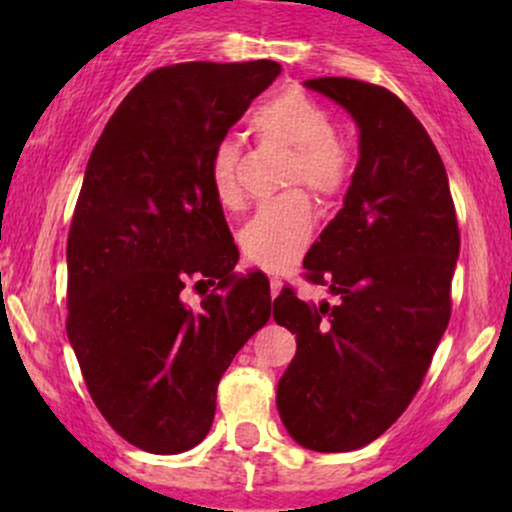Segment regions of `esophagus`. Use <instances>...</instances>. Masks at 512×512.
<instances>
[{"mask_svg":"<svg viewBox=\"0 0 512 512\" xmlns=\"http://www.w3.org/2000/svg\"><path fill=\"white\" fill-rule=\"evenodd\" d=\"M279 291H281V279L279 276H274V279L269 281V293H272V298H276L279 296Z\"/></svg>","mask_w":512,"mask_h":512,"instance_id":"34e87169","label":"esophagus"}]
</instances>
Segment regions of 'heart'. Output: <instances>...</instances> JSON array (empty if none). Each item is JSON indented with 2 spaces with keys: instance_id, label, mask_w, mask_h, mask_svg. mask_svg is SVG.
<instances>
[{
  "instance_id": "b5f03b06",
  "label": "heart",
  "mask_w": 512,
  "mask_h": 512,
  "mask_svg": "<svg viewBox=\"0 0 512 512\" xmlns=\"http://www.w3.org/2000/svg\"><path fill=\"white\" fill-rule=\"evenodd\" d=\"M250 127L262 142L291 149L284 185H305L317 199L332 202L344 192L351 173V151L337 134V120L301 88H289L257 105ZM209 182L216 202L228 211H240L248 202L240 178V144L221 139L209 154ZM315 231V211L303 190H289L262 204L240 231L245 257L262 269L291 267L308 250Z\"/></svg>"
}]
</instances>
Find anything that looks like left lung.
Segmentation results:
<instances>
[{"label": "left lung", "mask_w": 512, "mask_h": 512, "mask_svg": "<svg viewBox=\"0 0 512 512\" xmlns=\"http://www.w3.org/2000/svg\"><path fill=\"white\" fill-rule=\"evenodd\" d=\"M305 86L349 110L361 129L344 207L305 255V281L339 303L274 298L296 356L276 387L286 431L317 452L383 436L419 392L450 322L460 228L431 137L392 91L346 76Z\"/></svg>", "instance_id": "obj_1"}]
</instances>
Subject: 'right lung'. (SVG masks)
<instances>
[{"instance_id":"1","label":"right lung","mask_w":512,"mask_h":512,"mask_svg":"<svg viewBox=\"0 0 512 512\" xmlns=\"http://www.w3.org/2000/svg\"><path fill=\"white\" fill-rule=\"evenodd\" d=\"M281 64L182 62L146 74L88 158L67 238V334L113 431L156 455L209 433L216 387L272 315L209 182V154ZM187 283L214 285L192 314Z\"/></svg>"}]
</instances>
